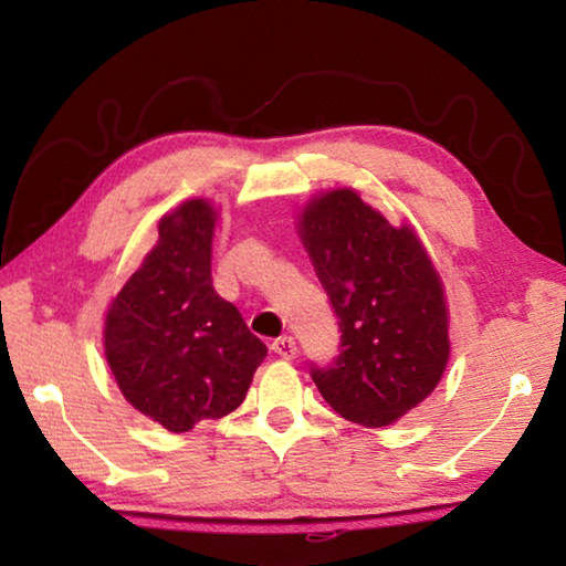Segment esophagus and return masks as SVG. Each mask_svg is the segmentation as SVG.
<instances>
[{"label":"esophagus","mask_w":566,"mask_h":566,"mask_svg":"<svg viewBox=\"0 0 566 566\" xmlns=\"http://www.w3.org/2000/svg\"><path fill=\"white\" fill-rule=\"evenodd\" d=\"M270 347H272L274 354H280L282 359H294L296 357V342H294V337H286V334H284V337H276L270 344Z\"/></svg>","instance_id":"esophagus-1"}]
</instances>
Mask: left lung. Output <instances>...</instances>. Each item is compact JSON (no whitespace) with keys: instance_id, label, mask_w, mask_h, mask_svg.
<instances>
[{"instance_id":"8db88e82","label":"left lung","mask_w":566,"mask_h":566,"mask_svg":"<svg viewBox=\"0 0 566 566\" xmlns=\"http://www.w3.org/2000/svg\"><path fill=\"white\" fill-rule=\"evenodd\" d=\"M300 237L339 319V354L312 379L329 407L385 427L432 395L449 359L442 280L411 227H391L354 189L314 197Z\"/></svg>"}]
</instances>
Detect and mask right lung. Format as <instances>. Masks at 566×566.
Masks as SVG:
<instances>
[{"instance_id": "obj_1", "label": "right lung", "mask_w": 566, "mask_h": 566, "mask_svg": "<svg viewBox=\"0 0 566 566\" xmlns=\"http://www.w3.org/2000/svg\"><path fill=\"white\" fill-rule=\"evenodd\" d=\"M217 212L189 199L159 219V242L109 304L104 354L129 405L169 432L234 411L266 357L212 286Z\"/></svg>"}]
</instances>
